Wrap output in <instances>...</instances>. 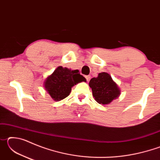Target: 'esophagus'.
I'll list each match as a JSON object with an SVG mask.
<instances>
[{"label": "esophagus", "instance_id": "obj_1", "mask_svg": "<svg viewBox=\"0 0 160 160\" xmlns=\"http://www.w3.org/2000/svg\"><path fill=\"white\" fill-rule=\"evenodd\" d=\"M85 78L87 80V82H89V81L90 80V75H87V76H85Z\"/></svg>", "mask_w": 160, "mask_h": 160}]
</instances>
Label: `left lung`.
<instances>
[{
  "label": "left lung",
  "mask_w": 160,
  "mask_h": 160,
  "mask_svg": "<svg viewBox=\"0 0 160 160\" xmlns=\"http://www.w3.org/2000/svg\"><path fill=\"white\" fill-rule=\"evenodd\" d=\"M94 99L103 105L109 104L117 99L121 91L112 77L107 72H100L97 78H93L89 82Z\"/></svg>",
  "instance_id": "8db88e82"
}]
</instances>
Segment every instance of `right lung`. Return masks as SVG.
I'll list each match as a JSON object with an SVG mask.
<instances>
[{
	"instance_id": "right-lung-1",
	"label": "right lung",
	"mask_w": 160,
	"mask_h": 160,
	"mask_svg": "<svg viewBox=\"0 0 160 160\" xmlns=\"http://www.w3.org/2000/svg\"><path fill=\"white\" fill-rule=\"evenodd\" d=\"M86 79L79 73V70H71L58 66L44 81V88L56 102L61 101L69 95L72 87Z\"/></svg>"
}]
</instances>
